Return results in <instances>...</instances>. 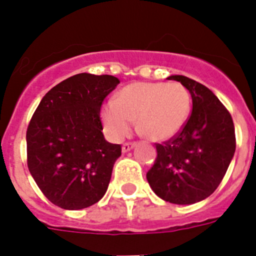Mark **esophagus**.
<instances>
[{"mask_svg":"<svg viewBox=\"0 0 256 256\" xmlns=\"http://www.w3.org/2000/svg\"><path fill=\"white\" fill-rule=\"evenodd\" d=\"M134 146H136L134 142H133V144H132V142H130V144H124L123 146H122V151H123V152H128V151L132 150Z\"/></svg>","mask_w":256,"mask_h":256,"instance_id":"esophagus-1","label":"esophagus"}]
</instances>
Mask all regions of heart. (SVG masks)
I'll return each mask as SVG.
<instances>
[{
    "label": "heart",
    "instance_id": "b5f03b06",
    "mask_svg": "<svg viewBox=\"0 0 256 256\" xmlns=\"http://www.w3.org/2000/svg\"><path fill=\"white\" fill-rule=\"evenodd\" d=\"M191 94L178 82H136L126 86L101 108L100 118L110 138L119 141L137 130L151 141H166L182 130L191 112Z\"/></svg>",
    "mask_w": 256,
    "mask_h": 256
}]
</instances>
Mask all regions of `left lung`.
I'll return each instance as SVG.
<instances>
[{"instance_id": "obj_1", "label": "left lung", "mask_w": 256, "mask_h": 256, "mask_svg": "<svg viewBox=\"0 0 256 256\" xmlns=\"http://www.w3.org/2000/svg\"><path fill=\"white\" fill-rule=\"evenodd\" d=\"M188 90L192 112L176 137L156 144L146 178L156 195L172 204L190 205L209 198L227 172L236 150L232 116L204 84L184 76H170Z\"/></svg>"}]
</instances>
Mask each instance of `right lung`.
I'll use <instances>...</instances> for the list:
<instances>
[{
	"instance_id": "obj_1",
	"label": "right lung",
	"mask_w": 256,
	"mask_h": 256,
	"mask_svg": "<svg viewBox=\"0 0 256 256\" xmlns=\"http://www.w3.org/2000/svg\"><path fill=\"white\" fill-rule=\"evenodd\" d=\"M119 83L112 76L76 74L51 88L32 116L29 172L61 209H84L105 195L122 148L104 137L100 108Z\"/></svg>"
}]
</instances>
